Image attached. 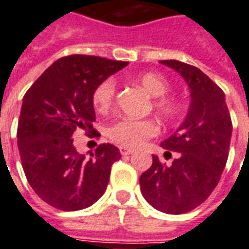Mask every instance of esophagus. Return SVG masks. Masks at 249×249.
I'll return each mask as SVG.
<instances>
[{
    "label": "esophagus",
    "instance_id": "1",
    "mask_svg": "<svg viewBox=\"0 0 249 249\" xmlns=\"http://www.w3.org/2000/svg\"><path fill=\"white\" fill-rule=\"evenodd\" d=\"M119 152H121V155H123V156H127V155H131V153L134 152V149L126 148V147H121V148H119Z\"/></svg>",
    "mask_w": 249,
    "mask_h": 249
}]
</instances>
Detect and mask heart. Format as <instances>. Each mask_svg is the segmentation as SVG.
<instances>
[{
    "instance_id": "b5f03b06",
    "label": "heart",
    "mask_w": 249,
    "mask_h": 249,
    "mask_svg": "<svg viewBox=\"0 0 249 249\" xmlns=\"http://www.w3.org/2000/svg\"><path fill=\"white\" fill-rule=\"evenodd\" d=\"M135 81L143 88L151 97H155L153 107L161 117L173 118L180 110L178 101L165 96L169 89V84L165 78L158 73L145 72L135 77ZM115 81L107 78L96 88L93 93V105L98 113H107L114 102L115 96ZM158 124L151 119H119L107 128V136L114 143L134 148L140 145L144 140L158 134Z\"/></svg>"
}]
</instances>
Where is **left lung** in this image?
<instances>
[{
    "mask_svg": "<svg viewBox=\"0 0 249 249\" xmlns=\"http://www.w3.org/2000/svg\"><path fill=\"white\" fill-rule=\"evenodd\" d=\"M188 84L190 104L185 121L173 135L161 142L171 165L156 155L140 176V190L147 202L167 214H184L205 202L220 180L232 134L226 97L201 69L177 60H161Z\"/></svg>",
    "mask_w": 249,
    "mask_h": 249,
    "instance_id": "left-lung-1",
    "label": "left lung"
}]
</instances>
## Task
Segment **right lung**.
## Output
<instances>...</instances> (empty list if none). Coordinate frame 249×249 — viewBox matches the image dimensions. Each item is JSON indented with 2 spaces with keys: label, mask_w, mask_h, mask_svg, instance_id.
I'll list each match as a JSON object with an SVG mask.
<instances>
[{
  "label": "right lung",
  "mask_w": 249,
  "mask_h": 249,
  "mask_svg": "<svg viewBox=\"0 0 249 249\" xmlns=\"http://www.w3.org/2000/svg\"><path fill=\"white\" fill-rule=\"evenodd\" d=\"M126 61L71 55L56 60L23 97L18 149L26 178L43 201L63 211L87 209L107 188L111 165L121 159L113 144H101L87 159L73 145V132L100 136L93 93Z\"/></svg>",
  "instance_id": "right-lung-1"
}]
</instances>
